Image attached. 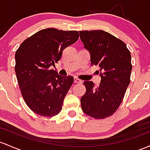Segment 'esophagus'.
<instances>
[{"label": "esophagus", "instance_id": "1", "mask_svg": "<svg viewBox=\"0 0 150 150\" xmlns=\"http://www.w3.org/2000/svg\"><path fill=\"white\" fill-rule=\"evenodd\" d=\"M74 82H75V83H83V81H82L80 79H79L78 78H74Z\"/></svg>", "mask_w": 150, "mask_h": 150}]
</instances>
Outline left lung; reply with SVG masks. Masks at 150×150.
Wrapping results in <instances>:
<instances>
[{
	"instance_id": "1",
	"label": "left lung",
	"mask_w": 150,
	"mask_h": 150,
	"mask_svg": "<svg viewBox=\"0 0 150 150\" xmlns=\"http://www.w3.org/2000/svg\"><path fill=\"white\" fill-rule=\"evenodd\" d=\"M80 34L90 52L91 65L99 67L101 77L99 85L83 83L86 92L80 99L82 110L95 119H105L118 109L130 83V52L122 40L105 31L84 30Z\"/></svg>"
}]
</instances>
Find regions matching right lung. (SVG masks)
I'll use <instances>...</instances> for the list:
<instances>
[{"instance_id": "1", "label": "right lung", "mask_w": 150, "mask_h": 150, "mask_svg": "<svg viewBox=\"0 0 150 150\" xmlns=\"http://www.w3.org/2000/svg\"><path fill=\"white\" fill-rule=\"evenodd\" d=\"M78 31L41 30L28 38L16 52V71L21 94L37 115L52 117L61 111L63 100L74 82L50 69L62 51L78 40Z\"/></svg>"}]
</instances>
